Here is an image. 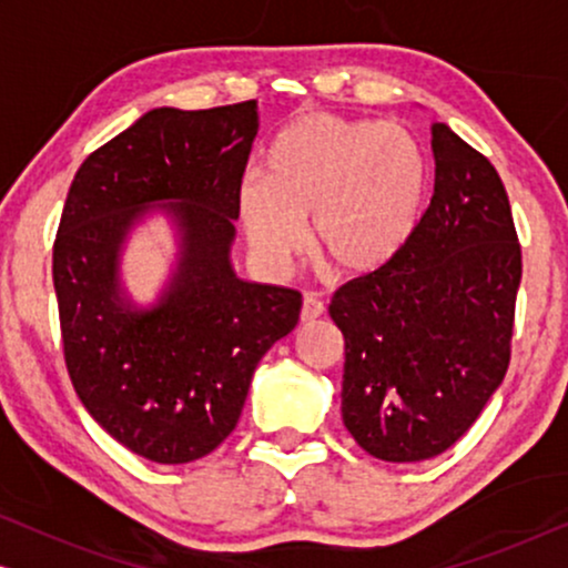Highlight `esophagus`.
Instances as JSON below:
<instances>
[{
  "instance_id": "obj_1",
  "label": "esophagus",
  "mask_w": 568,
  "mask_h": 568,
  "mask_svg": "<svg viewBox=\"0 0 568 568\" xmlns=\"http://www.w3.org/2000/svg\"><path fill=\"white\" fill-rule=\"evenodd\" d=\"M323 313H325V305H323V302L317 300L315 294H307L305 302H302V313H300L302 323H315L317 317H321Z\"/></svg>"
}]
</instances>
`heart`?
<instances>
[{"mask_svg": "<svg viewBox=\"0 0 568 568\" xmlns=\"http://www.w3.org/2000/svg\"><path fill=\"white\" fill-rule=\"evenodd\" d=\"M426 191V160L410 131L313 113L292 123L268 154V178L247 175L240 220L255 253L282 263L310 243L348 276L383 268L408 243Z\"/></svg>", "mask_w": 568, "mask_h": 568, "instance_id": "1", "label": "heart"}]
</instances>
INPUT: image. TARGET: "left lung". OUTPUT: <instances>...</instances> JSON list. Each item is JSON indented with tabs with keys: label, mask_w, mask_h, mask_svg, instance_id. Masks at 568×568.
<instances>
[{
	"label": "left lung",
	"mask_w": 568,
	"mask_h": 568,
	"mask_svg": "<svg viewBox=\"0 0 568 568\" xmlns=\"http://www.w3.org/2000/svg\"><path fill=\"white\" fill-rule=\"evenodd\" d=\"M434 196L387 266L328 313L346 341L341 416L356 445L418 463L455 445L509 367L523 251L496 168L432 123Z\"/></svg>",
	"instance_id": "8db88e82"
}]
</instances>
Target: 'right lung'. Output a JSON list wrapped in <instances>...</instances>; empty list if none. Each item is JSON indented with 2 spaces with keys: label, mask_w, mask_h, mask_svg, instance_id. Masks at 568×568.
I'll use <instances>...</instances> for the list:
<instances>
[{
  "label": "right lung",
  "mask_w": 568,
  "mask_h": 568,
  "mask_svg": "<svg viewBox=\"0 0 568 568\" xmlns=\"http://www.w3.org/2000/svg\"><path fill=\"white\" fill-rule=\"evenodd\" d=\"M258 103L154 108L77 170L53 243L64 362L88 414L152 463L199 460L243 414L263 354L294 331L302 294L237 278L230 263L237 193ZM150 211L182 237L159 302L120 286V251Z\"/></svg>",
  "instance_id": "obj_1"
}]
</instances>
